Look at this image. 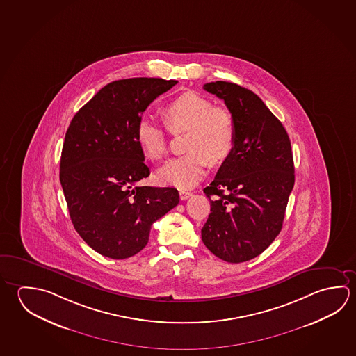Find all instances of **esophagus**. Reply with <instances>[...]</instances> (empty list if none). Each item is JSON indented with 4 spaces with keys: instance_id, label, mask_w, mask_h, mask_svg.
Returning a JSON list of instances; mask_svg holds the SVG:
<instances>
[{
    "instance_id": "34e87169",
    "label": "esophagus",
    "mask_w": 356,
    "mask_h": 356,
    "mask_svg": "<svg viewBox=\"0 0 356 356\" xmlns=\"http://www.w3.org/2000/svg\"><path fill=\"white\" fill-rule=\"evenodd\" d=\"M180 199L181 200H187L191 195H193V193L191 191H186V190H180Z\"/></svg>"
}]
</instances>
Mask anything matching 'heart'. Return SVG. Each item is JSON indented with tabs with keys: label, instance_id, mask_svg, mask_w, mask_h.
I'll list each match as a JSON object with an SVG mask.
<instances>
[{
	"label": "heart",
	"instance_id": "b5f03b06",
	"mask_svg": "<svg viewBox=\"0 0 356 356\" xmlns=\"http://www.w3.org/2000/svg\"><path fill=\"white\" fill-rule=\"evenodd\" d=\"M163 118L171 130L190 129L185 155L175 157L159 170L166 185L190 188L206 175L210 160L218 163L230 155L236 140V121L227 107L193 91L176 96L163 107ZM136 140L145 155L159 161L168 152L166 127L151 115H143L136 125Z\"/></svg>",
	"mask_w": 356,
	"mask_h": 356
}]
</instances>
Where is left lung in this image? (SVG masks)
I'll return each instance as SVG.
<instances>
[{
	"label": "left lung",
	"instance_id": "8db88e82",
	"mask_svg": "<svg viewBox=\"0 0 356 356\" xmlns=\"http://www.w3.org/2000/svg\"><path fill=\"white\" fill-rule=\"evenodd\" d=\"M204 90L235 116L236 140L204 193L210 215L201 229L206 248L224 261H249L280 234L295 182L285 127L261 99L236 83L210 82Z\"/></svg>",
	"mask_w": 356,
	"mask_h": 356
}]
</instances>
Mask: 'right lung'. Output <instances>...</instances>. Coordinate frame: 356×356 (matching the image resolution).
Masks as SVG:
<instances>
[{
    "instance_id": "add662e5",
    "label": "right lung",
    "mask_w": 356,
    "mask_h": 356,
    "mask_svg": "<svg viewBox=\"0 0 356 356\" xmlns=\"http://www.w3.org/2000/svg\"><path fill=\"white\" fill-rule=\"evenodd\" d=\"M176 80L110 82L71 120L60 181L75 230L91 249L127 259L149 243L151 226L179 201L174 187L138 186L150 175L136 140L141 115Z\"/></svg>"
}]
</instances>
